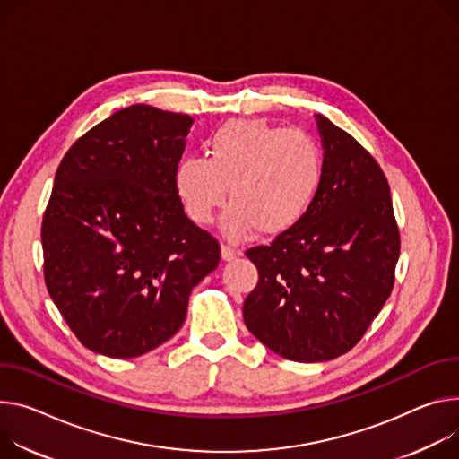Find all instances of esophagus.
<instances>
[{
  "label": "esophagus",
  "mask_w": 459,
  "mask_h": 459,
  "mask_svg": "<svg viewBox=\"0 0 459 459\" xmlns=\"http://www.w3.org/2000/svg\"><path fill=\"white\" fill-rule=\"evenodd\" d=\"M238 255H239V253L236 251V248H232L230 245H227V243L221 245V256H223V260L230 262V260H234Z\"/></svg>",
  "instance_id": "1"
}]
</instances>
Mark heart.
Listing matches in <instances>:
<instances>
[{
    "instance_id": "obj_1",
    "label": "heart",
    "mask_w": 459,
    "mask_h": 459,
    "mask_svg": "<svg viewBox=\"0 0 459 459\" xmlns=\"http://www.w3.org/2000/svg\"><path fill=\"white\" fill-rule=\"evenodd\" d=\"M204 155L183 157L174 188L185 214L208 225L227 199L223 230L239 239L258 229L264 236L293 230L315 204L325 174L320 143L302 132L262 118L225 122L204 143Z\"/></svg>"
}]
</instances>
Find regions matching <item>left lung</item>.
I'll list each match as a JSON object with an SVG mask.
<instances>
[{
    "instance_id": "left-lung-1",
    "label": "left lung",
    "mask_w": 459,
    "mask_h": 459,
    "mask_svg": "<svg viewBox=\"0 0 459 459\" xmlns=\"http://www.w3.org/2000/svg\"><path fill=\"white\" fill-rule=\"evenodd\" d=\"M325 174L309 214L245 256L258 283L243 302L247 329L283 359L348 353L388 300L401 236L388 179L348 132L318 115Z\"/></svg>"
}]
</instances>
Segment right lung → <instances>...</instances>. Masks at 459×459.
Here are the masks:
<instances>
[{"mask_svg": "<svg viewBox=\"0 0 459 459\" xmlns=\"http://www.w3.org/2000/svg\"><path fill=\"white\" fill-rule=\"evenodd\" d=\"M192 117L135 104L64 155L41 221L44 278L88 350L132 359L185 322L192 289L221 258L174 188Z\"/></svg>", "mask_w": 459, "mask_h": 459, "instance_id": "obj_1", "label": "right lung"}]
</instances>
